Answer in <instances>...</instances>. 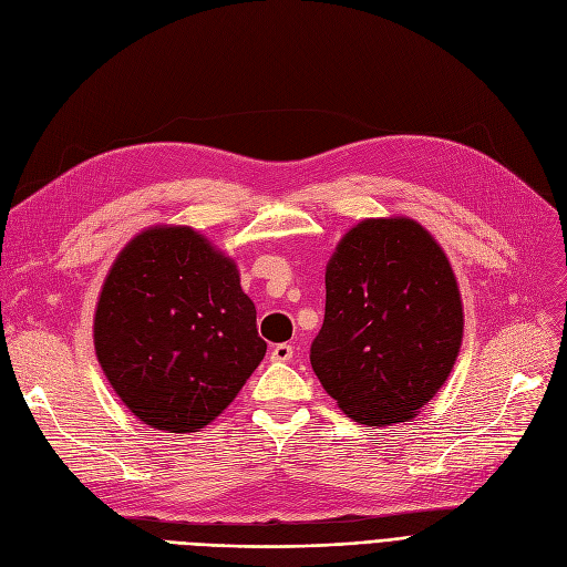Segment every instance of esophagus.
Segmentation results:
<instances>
[{
  "label": "esophagus",
  "mask_w": 567,
  "mask_h": 567,
  "mask_svg": "<svg viewBox=\"0 0 567 567\" xmlns=\"http://www.w3.org/2000/svg\"><path fill=\"white\" fill-rule=\"evenodd\" d=\"M269 359L277 361V363H288L292 359V347L286 344V342L284 344H275V347H271Z\"/></svg>",
  "instance_id": "esophagus-1"
}]
</instances>
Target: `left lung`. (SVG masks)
Listing matches in <instances>:
<instances>
[{
  "mask_svg": "<svg viewBox=\"0 0 567 567\" xmlns=\"http://www.w3.org/2000/svg\"><path fill=\"white\" fill-rule=\"evenodd\" d=\"M464 311L443 248L410 218H368L326 267V317L311 368L354 422L413 420L460 354Z\"/></svg>",
  "mask_w": 567,
  "mask_h": 567,
  "instance_id": "obj_1",
  "label": "left lung"
}]
</instances>
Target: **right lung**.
Here are the masks:
<instances>
[{
	"label": "right lung",
	"instance_id": "obj_1",
	"mask_svg": "<svg viewBox=\"0 0 567 567\" xmlns=\"http://www.w3.org/2000/svg\"><path fill=\"white\" fill-rule=\"evenodd\" d=\"M93 344L131 413L168 434L199 432L262 361L239 269L192 227H150L105 277Z\"/></svg>",
	"mask_w": 567,
	"mask_h": 567
}]
</instances>
